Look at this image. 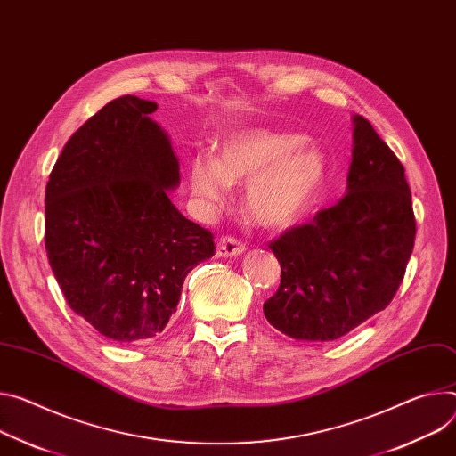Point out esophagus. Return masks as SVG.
Returning <instances> with one entry per match:
<instances>
[{
	"label": "esophagus",
	"mask_w": 456,
	"mask_h": 456,
	"mask_svg": "<svg viewBox=\"0 0 456 456\" xmlns=\"http://www.w3.org/2000/svg\"><path fill=\"white\" fill-rule=\"evenodd\" d=\"M245 253V245L232 238V236H222L218 240V245H216V256L218 258H231V256H240Z\"/></svg>",
	"instance_id": "34e87169"
}]
</instances>
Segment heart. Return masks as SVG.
<instances>
[{"instance_id":"b5f03b06","label":"heart","mask_w":456,"mask_h":456,"mask_svg":"<svg viewBox=\"0 0 456 456\" xmlns=\"http://www.w3.org/2000/svg\"><path fill=\"white\" fill-rule=\"evenodd\" d=\"M305 136L265 129L241 131L218 147L216 159L194 156L189 182L200 209L215 213L229 201L232 185H247L245 211L265 229H289L302 222L325 182L320 151Z\"/></svg>"}]
</instances>
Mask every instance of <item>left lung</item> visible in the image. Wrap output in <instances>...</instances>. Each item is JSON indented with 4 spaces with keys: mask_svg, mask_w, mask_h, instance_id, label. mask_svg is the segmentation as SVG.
<instances>
[{
    "mask_svg": "<svg viewBox=\"0 0 456 456\" xmlns=\"http://www.w3.org/2000/svg\"><path fill=\"white\" fill-rule=\"evenodd\" d=\"M353 123L347 194L269 245L281 280L264 314L297 340H337L386 309L415 245L403 165L363 116Z\"/></svg>",
    "mask_w": 456,
    "mask_h": 456,
    "instance_id": "1",
    "label": "left lung"
}]
</instances>
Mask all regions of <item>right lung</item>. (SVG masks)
<instances>
[{
  "mask_svg": "<svg viewBox=\"0 0 456 456\" xmlns=\"http://www.w3.org/2000/svg\"><path fill=\"white\" fill-rule=\"evenodd\" d=\"M154 102H109L65 143L45 189V249L69 307L118 344L167 325L185 276L216 253L167 191L180 183Z\"/></svg>",
  "mask_w": 456,
  "mask_h": 456,
  "instance_id": "right-lung-1",
  "label": "right lung"
}]
</instances>
